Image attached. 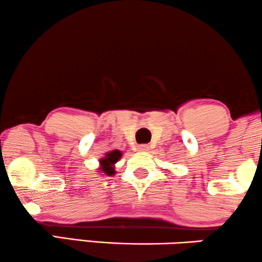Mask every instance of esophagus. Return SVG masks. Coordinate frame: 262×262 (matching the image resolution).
Wrapping results in <instances>:
<instances>
[{
  "mask_svg": "<svg viewBox=\"0 0 262 262\" xmlns=\"http://www.w3.org/2000/svg\"><path fill=\"white\" fill-rule=\"evenodd\" d=\"M138 150L139 151H147L149 150V145H146V144H140V145H138Z\"/></svg>",
  "mask_w": 262,
  "mask_h": 262,
  "instance_id": "obj_1",
  "label": "esophagus"
}]
</instances>
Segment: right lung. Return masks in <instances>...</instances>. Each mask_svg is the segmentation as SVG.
Masks as SVG:
<instances>
[{
	"label": "right lung",
	"instance_id": "right-lung-1",
	"mask_svg": "<svg viewBox=\"0 0 262 262\" xmlns=\"http://www.w3.org/2000/svg\"><path fill=\"white\" fill-rule=\"evenodd\" d=\"M122 156L120 151L113 150L110 151V152L106 155V157L100 161L101 163V170L106 173L107 176H111L115 173V168H113V164L117 163V161Z\"/></svg>",
	"mask_w": 262,
	"mask_h": 262
}]
</instances>
